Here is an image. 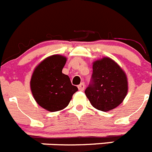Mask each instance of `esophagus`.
I'll use <instances>...</instances> for the list:
<instances>
[{"instance_id":"1","label":"esophagus","mask_w":152,"mask_h":152,"mask_svg":"<svg viewBox=\"0 0 152 152\" xmlns=\"http://www.w3.org/2000/svg\"><path fill=\"white\" fill-rule=\"evenodd\" d=\"M78 89H79L80 91H83L84 89H85V84H84V83H82L81 84L78 86Z\"/></svg>"}]
</instances>
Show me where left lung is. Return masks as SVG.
I'll return each mask as SVG.
<instances>
[{"instance_id": "1", "label": "left lung", "mask_w": 152, "mask_h": 152, "mask_svg": "<svg viewBox=\"0 0 152 152\" xmlns=\"http://www.w3.org/2000/svg\"><path fill=\"white\" fill-rule=\"evenodd\" d=\"M91 83L86 96L96 109L113 110L123 102L128 92V80L122 69L109 57L95 61Z\"/></svg>"}]
</instances>
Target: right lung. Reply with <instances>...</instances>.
Instances as JSON below:
<instances>
[{"mask_svg":"<svg viewBox=\"0 0 152 152\" xmlns=\"http://www.w3.org/2000/svg\"><path fill=\"white\" fill-rule=\"evenodd\" d=\"M66 58L53 55L38 64L30 80V89L34 99L42 108L56 112L69 105L78 88L70 79L62 72Z\"/></svg>","mask_w":152,"mask_h":152,"instance_id":"add662e5","label":"right lung"}]
</instances>
